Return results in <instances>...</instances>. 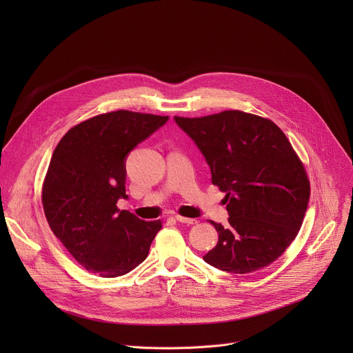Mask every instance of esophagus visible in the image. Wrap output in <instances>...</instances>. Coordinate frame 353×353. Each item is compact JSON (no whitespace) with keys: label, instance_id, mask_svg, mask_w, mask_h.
<instances>
[{"label":"esophagus","instance_id":"1","mask_svg":"<svg viewBox=\"0 0 353 353\" xmlns=\"http://www.w3.org/2000/svg\"><path fill=\"white\" fill-rule=\"evenodd\" d=\"M176 221L181 222V223H187V225H195L196 223V219H190V218H185V216H181V215H174Z\"/></svg>","mask_w":353,"mask_h":353}]
</instances>
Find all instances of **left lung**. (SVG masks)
<instances>
[{"mask_svg": "<svg viewBox=\"0 0 353 353\" xmlns=\"http://www.w3.org/2000/svg\"><path fill=\"white\" fill-rule=\"evenodd\" d=\"M174 120L205 157L212 184L226 192L229 223L211 222L219 240L204 261L233 274L272 264L297 236L310 198L306 169L283 131L240 110Z\"/></svg>", "mask_w": 353, "mask_h": 353, "instance_id": "left-lung-1", "label": "left lung"}]
</instances>
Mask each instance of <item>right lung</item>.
<instances>
[{"instance_id": "right-lung-1", "label": "right lung", "mask_w": 353, "mask_h": 353, "mask_svg": "<svg viewBox=\"0 0 353 353\" xmlns=\"http://www.w3.org/2000/svg\"><path fill=\"white\" fill-rule=\"evenodd\" d=\"M130 110L99 114L72 127L50 161L41 203L50 229L88 271L121 276L139 265L162 229L117 201L125 194V157L168 121Z\"/></svg>"}]
</instances>
